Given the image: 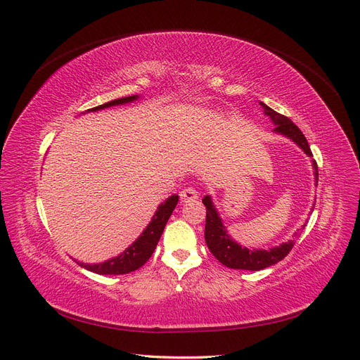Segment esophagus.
<instances>
[{
	"label": "esophagus",
	"instance_id": "esophagus-1",
	"mask_svg": "<svg viewBox=\"0 0 360 360\" xmlns=\"http://www.w3.org/2000/svg\"><path fill=\"white\" fill-rule=\"evenodd\" d=\"M179 195H181L182 202H193V200H197V198H198V193L191 187L184 188Z\"/></svg>",
	"mask_w": 360,
	"mask_h": 360
}]
</instances>
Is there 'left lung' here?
Instances as JSON below:
<instances>
[{
  "label": "left lung",
  "mask_w": 360,
  "mask_h": 360,
  "mask_svg": "<svg viewBox=\"0 0 360 360\" xmlns=\"http://www.w3.org/2000/svg\"><path fill=\"white\" fill-rule=\"evenodd\" d=\"M259 105L264 108V114L270 117L273 124L276 126L273 129L274 133H278V135L286 136L292 142H295L305 154H307L309 157H313L307 139H305L302 131L294 123H292L288 117L276 112L264 102H259ZM311 163H313L311 166L314 170V179H316L314 182L317 185V179H319L317 165L314 160H311ZM202 202L206 206V227H205L206 245L212 254H214V257L229 269L250 270V271H258V270L267 269V267H270V265H274L278 261H282L289 254V250L295 245V238L301 233V231L295 233L292 240L278 245V246H274V248H270L269 250L250 249V248L238 245L236 240H233V237L229 234L227 229H225V225L218 214L214 202H212L210 195H205ZM304 227H305V224L302 225V230H304Z\"/></svg>",
  "instance_id": "1"
}]
</instances>
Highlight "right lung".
Masks as SVG:
<instances>
[{"instance_id":"add662e5","label":"right lung","mask_w":360,"mask_h":360,"mask_svg":"<svg viewBox=\"0 0 360 360\" xmlns=\"http://www.w3.org/2000/svg\"><path fill=\"white\" fill-rule=\"evenodd\" d=\"M138 95L127 96V98H120L114 99L111 102H106L103 105L95 106L86 112H96L105 108H110V106H118L138 101ZM179 200V195L172 194L163 203H160L154 217L151 218L150 224L146 225V229L142 231V234L133 242L126 250H123L118 257H114L111 259H106L99 264H84L74 259L79 267H83L89 271H93L96 274H127L141 269L142 265L148 261L153 255L154 249L157 248V243L160 237L163 234V230L166 227V222L169 221L173 209L176 207Z\"/></svg>"}]
</instances>
